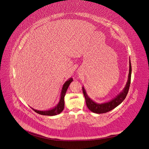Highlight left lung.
Instances as JSON below:
<instances>
[{
  "instance_id": "left-lung-1",
  "label": "left lung",
  "mask_w": 149,
  "mask_h": 149,
  "mask_svg": "<svg viewBox=\"0 0 149 149\" xmlns=\"http://www.w3.org/2000/svg\"><path fill=\"white\" fill-rule=\"evenodd\" d=\"M129 63H130V69H129L127 82L126 83V85L124 88L123 90L119 94H118L114 98L110 100L109 102L102 103V104H99L94 102L88 97V95L86 93L84 88L83 87V92L85 97L86 106L88 107V109L90 111L95 113L100 114L107 113L113 109L114 108H115L116 107L120 105V103L124 100V99L126 98L128 92L130 85L131 83L132 69H131V64L130 59Z\"/></svg>"
}]
</instances>
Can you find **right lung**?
<instances>
[{"label": "right lung", "mask_w": 149, "mask_h": 149, "mask_svg": "<svg viewBox=\"0 0 149 149\" xmlns=\"http://www.w3.org/2000/svg\"><path fill=\"white\" fill-rule=\"evenodd\" d=\"M72 80H73L72 78H70L64 83L62 88L61 93V97H60V101L55 107L47 111H38V110H36L32 108V109L36 113L41 115H44V116H55L60 113L64 109V106H65L64 97L66 92V91L68 90L69 86L72 81Z\"/></svg>", "instance_id": "1"}]
</instances>
